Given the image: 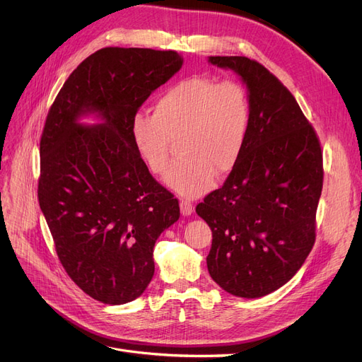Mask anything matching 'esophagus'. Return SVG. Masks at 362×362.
<instances>
[{"label":"esophagus","instance_id":"34e87169","mask_svg":"<svg viewBox=\"0 0 362 362\" xmlns=\"http://www.w3.org/2000/svg\"><path fill=\"white\" fill-rule=\"evenodd\" d=\"M180 211L183 216H191L194 213V205L191 201L187 199H182L180 201Z\"/></svg>","mask_w":362,"mask_h":362}]
</instances>
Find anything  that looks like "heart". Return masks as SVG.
<instances>
[{
    "label": "heart",
    "instance_id": "heart-1",
    "mask_svg": "<svg viewBox=\"0 0 362 362\" xmlns=\"http://www.w3.org/2000/svg\"><path fill=\"white\" fill-rule=\"evenodd\" d=\"M251 101L235 81L217 82L191 76L161 92L152 116L138 112L130 122V138L152 175H163L170 163L171 142L180 158L165 175L177 194L198 198L235 167L248 136Z\"/></svg>",
    "mask_w": 362,
    "mask_h": 362
}]
</instances>
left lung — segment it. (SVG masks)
<instances>
[{
	"label": "left lung",
	"mask_w": 362,
	"mask_h": 362,
	"mask_svg": "<svg viewBox=\"0 0 362 362\" xmlns=\"http://www.w3.org/2000/svg\"><path fill=\"white\" fill-rule=\"evenodd\" d=\"M233 70L251 101V123L229 177L197 205L213 232L206 267L218 286L261 298L288 283L315 242L322 152L293 95L248 57H208Z\"/></svg>",
	"instance_id": "8db88e82"
}]
</instances>
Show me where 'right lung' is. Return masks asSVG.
Listing matches in <instances>:
<instances>
[{
    "label": "right lung",
    "mask_w": 362,
    "mask_h": 362,
    "mask_svg": "<svg viewBox=\"0 0 362 362\" xmlns=\"http://www.w3.org/2000/svg\"><path fill=\"white\" fill-rule=\"evenodd\" d=\"M182 64L176 51L103 48L69 76L45 122L41 211L70 279L108 305L144 293L154 245L180 217L133 146L130 122ZM89 115L100 123L80 122Z\"/></svg>",
    "instance_id": "right-lung-1"
}]
</instances>
